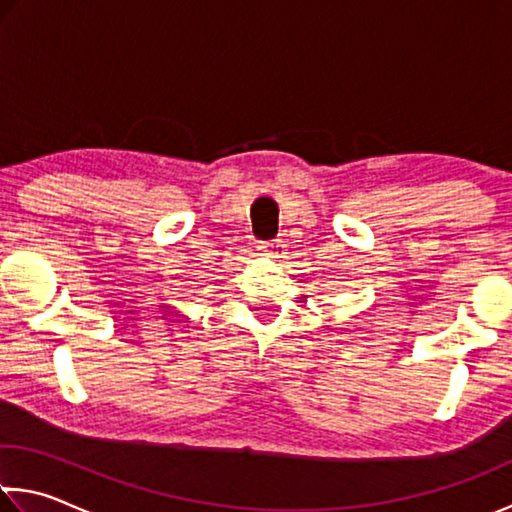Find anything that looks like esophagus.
<instances>
[{
	"instance_id": "obj_1",
	"label": "esophagus",
	"mask_w": 512,
	"mask_h": 512,
	"mask_svg": "<svg viewBox=\"0 0 512 512\" xmlns=\"http://www.w3.org/2000/svg\"><path fill=\"white\" fill-rule=\"evenodd\" d=\"M257 250L262 255H266V257H278V253H280V243L278 241H262L257 246Z\"/></svg>"
}]
</instances>
